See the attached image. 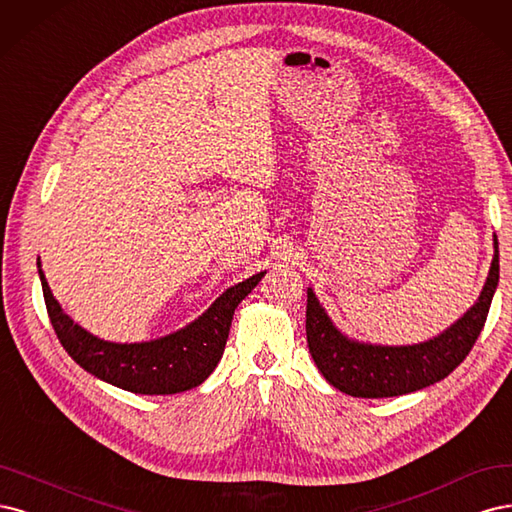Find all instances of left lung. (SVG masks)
<instances>
[{"label": "left lung", "instance_id": "8db88e82", "mask_svg": "<svg viewBox=\"0 0 512 512\" xmlns=\"http://www.w3.org/2000/svg\"><path fill=\"white\" fill-rule=\"evenodd\" d=\"M500 278L498 238L481 298L451 329L412 346H372L344 338L308 289L306 338L312 359L329 385L355 398H393L447 378L481 334Z\"/></svg>", "mask_w": 512, "mask_h": 512}]
</instances>
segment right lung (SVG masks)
I'll list each match as a JSON object with an SVG mask.
<instances>
[{"instance_id": "obj_1", "label": "right lung", "mask_w": 512, "mask_h": 512, "mask_svg": "<svg viewBox=\"0 0 512 512\" xmlns=\"http://www.w3.org/2000/svg\"><path fill=\"white\" fill-rule=\"evenodd\" d=\"M263 272L227 289L204 315L176 334L140 344H114L78 327L57 304L40 270L48 319L63 349L102 381L131 393L168 395L202 385L217 368L236 306L259 283Z\"/></svg>"}]
</instances>
